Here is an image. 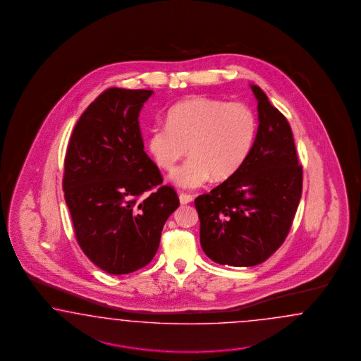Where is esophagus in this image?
<instances>
[{
	"instance_id": "1",
	"label": "esophagus",
	"mask_w": 361,
	"mask_h": 361,
	"mask_svg": "<svg viewBox=\"0 0 361 361\" xmlns=\"http://www.w3.org/2000/svg\"><path fill=\"white\" fill-rule=\"evenodd\" d=\"M178 198H180V202H181L183 205H184V204H189V202L193 201V196H192V195H188V193H180Z\"/></svg>"
}]
</instances>
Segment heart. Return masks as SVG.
Segmentation results:
<instances>
[{
  "label": "heart",
  "mask_w": 361,
  "mask_h": 361,
  "mask_svg": "<svg viewBox=\"0 0 361 361\" xmlns=\"http://www.w3.org/2000/svg\"><path fill=\"white\" fill-rule=\"evenodd\" d=\"M257 133L258 119L249 104L193 97L168 111L166 124L153 127L148 148L165 171L173 169L189 148L192 157L172 178L183 188H197L212 176L221 181L235 175L252 154Z\"/></svg>",
  "instance_id": "obj_1"
}]
</instances>
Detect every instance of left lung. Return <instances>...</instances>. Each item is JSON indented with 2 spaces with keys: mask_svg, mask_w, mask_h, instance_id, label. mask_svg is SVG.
I'll return each instance as SVG.
<instances>
[{
  "mask_svg": "<svg viewBox=\"0 0 361 361\" xmlns=\"http://www.w3.org/2000/svg\"><path fill=\"white\" fill-rule=\"evenodd\" d=\"M252 90L259 119L252 154L235 175L195 200L202 250L235 267L264 262L282 246L303 186L288 121L261 87Z\"/></svg>",
  "mask_w": 361,
  "mask_h": 361,
  "instance_id": "8db88e82",
  "label": "left lung"
}]
</instances>
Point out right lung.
Wrapping results in <instances>:
<instances>
[{
	"instance_id": "add662e5",
	"label": "right lung",
	"mask_w": 361,
	"mask_h": 361,
	"mask_svg": "<svg viewBox=\"0 0 361 361\" xmlns=\"http://www.w3.org/2000/svg\"><path fill=\"white\" fill-rule=\"evenodd\" d=\"M152 94L103 91L79 118L66 152L63 190L75 238L112 275L152 261L165 221L180 205L144 151L139 114Z\"/></svg>"
}]
</instances>
